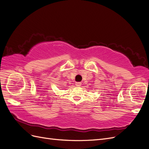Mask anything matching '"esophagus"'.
<instances>
[{
  "label": "esophagus",
  "mask_w": 149,
  "mask_h": 149,
  "mask_svg": "<svg viewBox=\"0 0 149 149\" xmlns=\"http://www.w3.org/2000/svg\"><path fill=\"white\" fill-rule=\"evenodd\" d=\"M75 85L76 86H81V83H80V82H76V83H75Z\"/></svg>",
  "instance_id": "obj_1"
}]
</instances>
